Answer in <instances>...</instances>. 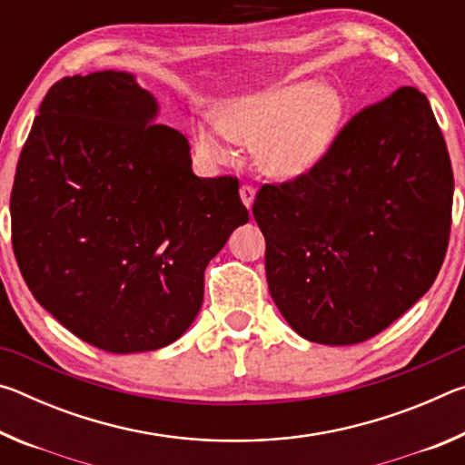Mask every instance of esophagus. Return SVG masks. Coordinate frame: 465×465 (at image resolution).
I'll return each instance as SVG.
<instances>
[{"label":"esophagus","mask_w":465,"mask_h":465,"mask_svg":"<svg viewBox=\"0 0 465 465\" xmlns=\"http://www.w3.org/2000/svg\"><path fill=\"white\" fill-rule=\"evenodd\" d=\"M254 196H256L254 186H250V184H242V188H240V199H242V203H243V204H246L248 209L252 207V203H254Z\"/></svg>","instance_id":"esophagus-1"}]
</instances>
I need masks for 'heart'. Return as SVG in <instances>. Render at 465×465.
Returning a JSON list of instances; mask_svg holds the SVG:
<instances>
[{"label": "heart", "mask_w": 465, "mask_h": 465, "mask_svg": "<svg viewBox=\"0 0 465 465\" xmlns=\"http://www.w3.org/2000/svg\"><path fill=\"white\" fill-rule=\"evenodd\" d=\"M342 119L341 94L322 82L302 80L227 102L219 121L196 124L194 143L215 162L233 160V141L256 145L266 174L297 178L328 155Z\"/></svg>", "instance_id": "1"}]
</instances>
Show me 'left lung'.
<instances>
[{
    "label": "left lung",
    "mask_w": 465,
    "mask_h": 465,
    "mask_svg": "<svg viewBox=\"0 0 465 465\" xmlns=\"http://www.w3.org/2000/svg\"><path fill=\"white\" fill-rule=\"evenodd\" d=\"M451 204L443 133L427 96L406 85L352 116L308 174L258 191L272 302L305 341L380 334L437 279Z\"/></svg>",
    "instance_id": "obj_1"
}]
</instances>
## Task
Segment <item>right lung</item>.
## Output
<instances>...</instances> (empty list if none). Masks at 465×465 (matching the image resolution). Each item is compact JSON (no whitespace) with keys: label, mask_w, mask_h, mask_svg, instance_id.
Segmentation results:
<instances>
[{"label":"right lung","mask_w":465,"mask_h":465,"mask_svg":"<svg viewBox=\"0 0 465 465\" xmlns=\"http://www.w3.org/2000/svg\"><path fill=\"white\" fill-rule=\"evenodd\" d=\"M127 72L63 77L15 168L14 254L69 332L116 355L168 346L203 305L204 269L248 223L238 178H199L183 133Z\"/></svg>","instance_id":"1"}]
</instances>
